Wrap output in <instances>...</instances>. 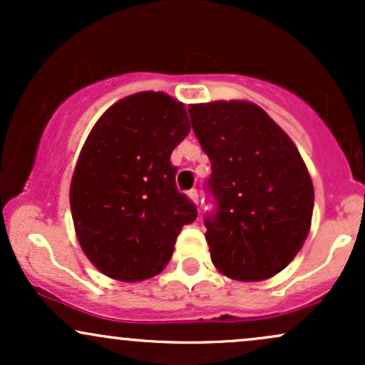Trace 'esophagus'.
I'll return each instance as SVG.
<instances>
[{
  "label": "esophagus",
  "mask_w": 365,
  "mask_h": 365,
  "mask_svg": "<svg viewBox=\"0 0 365 365\" xmlns=\"http://www.w3.org/2000/svg\"><path fill=\"white\" fill-rule=\"evenodd\" d=\"M188 199H190L195 206H199V192H197L195 188H192V190L188 192Z\"/></svg>",
  "instance_id": "esophagus-1"
}]
</instances>
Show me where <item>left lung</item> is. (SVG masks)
Returning a JSON list of instances; mask_svg holds the SVG:
<instances>
[{
    "mask_svg": "<svg viewBox=\"0 0 365 365\" xmlns=\"http://www.w3.org/2000/svg\"><path fill=\"white\" fill-rule=\"evenodd\" d=\"M188 113L212 170L217 212L204 221L212 264L238 282L278 274L312 221L314 187L299 149L254 103L190 104Z\"/></svg>",
    "mask_w": 365,
    "mask_h": 365,
    "instance_id": "1",
    "label": "left lung"
}]
</instances>
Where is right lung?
Masks as SVG:
<instances>
[{
  "label": "right lung",
  "instance_id": "1",
  "mask_svg": "<svg viewBox=\"0 0 365 365\" xmlns=\"http://www.w3.org/2000/svg\"><path fill=\"white\" fill-rule=\"evenodd\" d=\"M190 132L185 104L165 92H137L113 104L78 154L70 207L87 259L118 282L165 269L197 209L180 194L171 153Z\"/></svg>",
  "mask_w": 365,
  "mask_h": 365
}]
</instances>
